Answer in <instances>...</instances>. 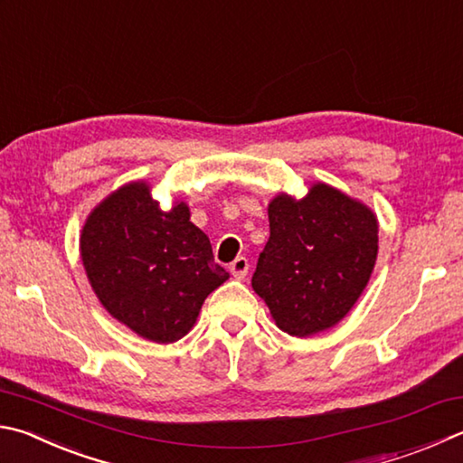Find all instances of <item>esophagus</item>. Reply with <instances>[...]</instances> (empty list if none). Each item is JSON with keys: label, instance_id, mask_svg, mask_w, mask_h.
<instances>
[{"label": "esophagus", "instance_id": "1", "mask_svg": "<svg viewBox=\"0 0 463 463\" xmlns=\"http://www.w3.org/2000/svg\"><path fill=\"white\" fill-rule=\"evenodd\" d=\"M231 273L234 279H245L249 273V259L247 257H237L231 263Z\"/></svg>", "mask_w": 463, "mask_h": 463}]
</instances>
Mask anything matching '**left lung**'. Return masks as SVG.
<instances>
[{
    "instance_id": "1",
    "label": "left lung",
    "mask_w": 463,
    "mask_h": 463,
    "mask_svg": "<svg viewBox=\"0 0 463 463\" xmlns=\"http://www.w3.org/2000/svg\"><path fill=\"white\" fill-rule=\"evenodd\" d=\"M267 213L271 234L253 289L279 330L309 338L338 324L363 296L378 255V218L326 182H314L304 198L279 192Z\"/></svg>"
}]
</instances>
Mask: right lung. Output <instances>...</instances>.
Here are the masks:
<instances>
[{
  "instance_id": "obj_1",
  "label": "right lung",
  "mask_w": 463,
  "mask_h": 463,
  "mask_svg": "<svg viewBox=\"0 0 463 463\" xmlns=\"http://www.w3.org/2000/svg\"><path fill=\"white\" fill-rule=\"evenodd\" d=\"M89 283L109 314L131 332L172 344L194 327L204 299L229 279L214 263L190 206L164 210L146 180L123 184L90 210L80 231Z\"/></svg>"
}]
</instances>
